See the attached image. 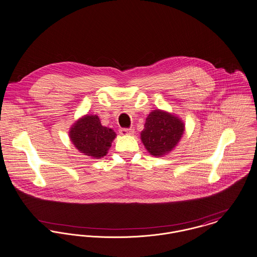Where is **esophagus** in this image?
Listing matches in <instances>:
<instances>
[{
  "instance_id": "obj_1",
  "label": "esophagus",
  "mask_w": 257,
  "mask_h": 257,
  "mask_svg": "<svg viewBox=\"0 0 257 257\" xmlns=\"http://www.w3.org/2000/svg\"><path fill=\"white\" fill-rule=\"evenodd\" d=\"M119 133H120L122 136L132 135V134H134V129H132V128H130V129H128V128H122V129L119 130Z\"/></svg>"
}]
</instances>
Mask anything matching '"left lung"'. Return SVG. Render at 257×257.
<instances>
[{
	"label": "left lung",
	"mask_w": 257,
	"mask_h": 257,
	"mask_svg": "<svg viewBox=\"0 0 257 257\" xmlns=\"http://www.w3.org/2000/svg\"><path fill=\"white\" fill-rule=\"evenodd\" d=\"M184 131V122L178 116L156 109L146 119L141 140L152 156L159 158L167 155L177 146Z\"/></svg>",
	"instance_id": "left-lung-1"
}]
</instances>
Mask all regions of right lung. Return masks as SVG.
I'll list each match as a JSON object with an SVG mask.
<instances>
[{"label":"right lung","instance_id":"right-lung-1","mask_svg":"<svg viewBox=\"0 0 257 257\" xmlns=\"http://www.w3.org/2000/svg\"><path fill=\"white\" fill-rule=\"evenodd\" d=\"M115 132L101 125L98 115H85L70 128L69 138L74 147L85 156L101 158L107 154Z\"/></svg>","mask_w":257,"mask_h":257}]
</instances>
